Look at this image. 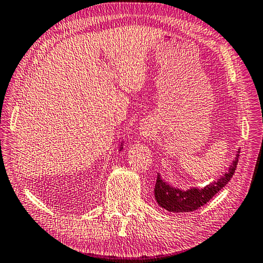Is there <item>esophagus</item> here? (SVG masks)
Returning <instances> with one entry per match:
<instances>
[{"mask_svg": "<svg viewBox=\"0 0 263 263\" xmlns=\"http://www.w3.org/2000/svg\"><path fill=\"white\" fill-rule=\"evenodd\" d=\"M142 136H144V137L149 136V130H147V128H144V130H142Z\"/></svg>", "mask_w": 263, "mask_h": 263, "instance_id": "esophagus-1", "label": "esophagus"}]
</instances>
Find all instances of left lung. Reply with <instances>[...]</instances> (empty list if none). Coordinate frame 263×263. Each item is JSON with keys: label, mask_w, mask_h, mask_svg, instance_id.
Here are the masks:
<instances>
[{"label": "left lung", "mask_w": 263, "mask_h": 263, "mask_svg": "<svg viewBox=\"0 0 263 263\" xmlns=\"http://www.w3.org/2000/svg\"><path fill=\"white\" fill-rule=\"evenodd\" d=\"M239 150L236 155L235 160L233 161L230 170L221 176L219 180L210 183L203 189H190L187 191H182L180 189L172 187L167 184L160 175H157V181L155 185V199L157 203L168 211L173 212H189L199 209L200 206L205 204L208 201L224 187L233 177L236 171L238 163Z\"/></svg>", "instance_id": "8db88e82"}]
</instances>
